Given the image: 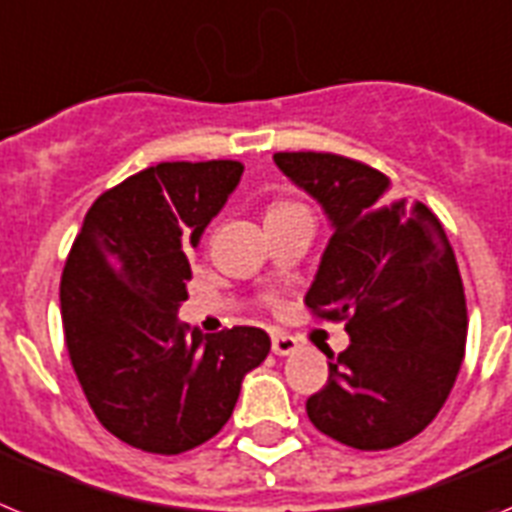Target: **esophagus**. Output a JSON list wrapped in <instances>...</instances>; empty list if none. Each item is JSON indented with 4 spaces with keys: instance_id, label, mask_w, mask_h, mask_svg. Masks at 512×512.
I'll list each match as a JSON object with an SVG mask.
<instances>
[{
    "instance_id": "esophagus-1",
    "label": "esophagus",
    "mask_w": 512,
    "mask_h": 512,
    "mask_svg": "<svg viewBox=\"0 0 512 512\" xmlns=\"http://www.w3.org/2000/svg\"><path fill=\"white\" fill-rule=\"evenodd\" d=\"M299 350L296 337L286 335V332H273V353L275 355H293Z\"/></svg>"
}]
</instances>
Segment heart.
<instances>
[{
	"mask_svg": "<svg viewBox=\"0 0 512 512\" xmlns=\"http://www.w3.org/2000/svg\"><path fill=\"white\" fill-rule=\"evenodd\" d=\"M291 208H299V203H275V206H270L268 216H270V213H283V211H291Z\"/></svg>",
	"mask_w": 512,
	"mask_h": 512,
	"instance_id": "heart-1",
	"label": "heart"
}]
</instances>
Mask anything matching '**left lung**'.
<instances>
[{"mask_svg":"<svg viewBox=\"0 0 512 512\" xmlns=\"http://www.w3.org/2000/svg\"><path fill=\"white\" fill-rule=\"evenodd\" d=\"M288 180L330 219L306 306L342 319L350 345L306 399L314 428L361 451L410 441L441 412L466 345L456 255L425 203L389 201V177L317 151H278Z\"/></svg>","mask_w":512,"mask_h":512,"instance_id":"left-lung-1","label":"left lung"}]
</instances>
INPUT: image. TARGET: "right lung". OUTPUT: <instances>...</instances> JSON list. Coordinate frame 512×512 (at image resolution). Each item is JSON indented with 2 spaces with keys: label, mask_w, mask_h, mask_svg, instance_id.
I'll return each mask as SVG.
<instances>
[{
  "label": "right lung",
  "mask_w": 512,
  "mask_h": 512,
  "mask_svg": "<svg viewBox=\"0 0 512 512\" xmlns=\"http://www.w3.org/2000/svg\"><path fill=\"white\" fill-rule=\"evenodd\" d=\"M231 159L162 162L102 193L61 275L66 350L97 420L146 453L201 446L270 353L257 327L188 332V250L242 180Z\"/></svg>",
  "instance_id": "add662e5"
}]
</instances>
